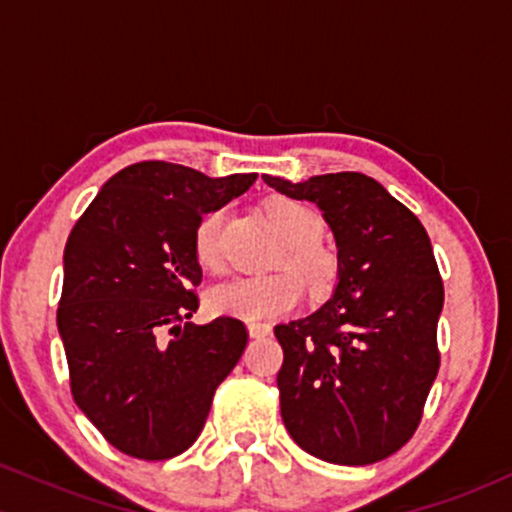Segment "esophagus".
<instances>
[{
    "label": "esophagus",
    "instance_id": "1",
    "mask_svg": "<svg viewBox=\"0 0 512 512\" xmlns=\"http://www.w3.org/2000/svg\"><path fill=\"white\" fill-rule=\"evenodd\" d=\"M248 332L252 339L267 337V334H272V325L269 322H248Z\"/></svg>",
    "mask_w": 512,
    "mask_h": 512
}]
</instances>
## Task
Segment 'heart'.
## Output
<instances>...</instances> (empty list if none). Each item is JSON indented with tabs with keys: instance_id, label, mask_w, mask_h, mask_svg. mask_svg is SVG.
I'll list each match as a JSON object with an SVG mask.
<instances>
[{
	"instance_id": "obj_1",
	"label": "heart",
	"mask_w": 512,
	"mask_h": 512,
	"mask_svg": "<svg viewBox=\"0 0 512 512\" xmlns=\"http://www.w3.org/2000/svg\"><path fill=\"white\" fill-rule=\"evenodd\" d=\"M264 211L284 240L276 255V267H291L302 276L310 291L325 293L337 279V260L320 243L322 228H325L322 216L308 204L289 197L267 199ZM221 226L223 211L211 209L195 228V238H192L195 257L207 269L221 267ZM297 277L291 272H276L221 281L207 291V308L214 315L238 317L245 322L286 315L303 301V282Z\"/></svg>"
}]
</instances>
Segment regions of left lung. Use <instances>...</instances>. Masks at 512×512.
Masks as SVG:
<instances>
[{
  "mask_svg": "<svg viewBox=\"0 0 512 512\" xmlns=\"http://www.w3.org/2000/svg\"><path fill=\"white\" fill-rule=\"evenodd\" d=\"M322 211L337 243V286L313 315L276 325L286 431L313 457L361 467L414 436L438 375L443 281L426 228L363 173L291 182L262 175Z\"/></svg>",
  "mask_w": 512,
  "mask_h": 512,
  "instance_id": "obj_1",
  "label": "left lung"
}]
</instances>
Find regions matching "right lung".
<instances>
[{
	"label": "right lung",
	"mask_w": 512,
	"mask_h": 512,
	"mask_svg": "<svg viewBox=\"0 0 512 512\" xmlns=\"http://www.w3.org/2000/svg\"><path fill=\"white\" fill-rule=\"evenodd\" d=\"M255 180L134 163L105 182L69 233L57 330L72 395L125 455L168 460L190 448L243 356L248 330L236 317L190 322L202 281L192 238L207 211Z\"/></svg>",
	"instance_id": "right-lung-1"
}]
</instances>
